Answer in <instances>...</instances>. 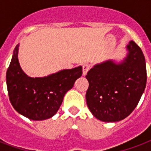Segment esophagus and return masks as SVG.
<instances>
[{
  "instance_id": "34e87169",
  "label": "esophagus",
  "mask_w": 151,
  "mask_h": 151,
  "mask_svg": "<svg viewBox=\"0 0 151 151\" xmlns=\"http://www.w3.org/2000/svg\"><path fill=\"white\" fill-rule=\"evenodd\" d=\"M83 74L84 75H86V73H88V71L89 70H90V65L89 64H88V63H85V64H83Z\"/></svg>"
}]
</instances>
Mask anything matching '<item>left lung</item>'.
<instances>
[{
	"instance_id": "obj_1",
	"label": "left lung",
	"mask_w": 151,
	"mask_h": 151,
	"mask_svg": "<svg viewBox=\"0 0 151 151\" xmlns=\"http://www.w3.org/2000/svg\"><path fill=\"white\" fill-rule=\"evenodd\" d=\"M126 58L116 63L107 60L88 72L86 102L97 119L116 122L127 117L136 107L146 88L147 68L141 48L133 41L126 47Z\"/></svg>"
}]
</instances>
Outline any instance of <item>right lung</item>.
<instances>
[{
    "instance_id": "obj_1",
    "label": "right lung",
    "mask_w": 151,
    "mask_h": 151,
    "mask_svg": "<svg viewBox=\"0 0 151 151\" xmlns=\"http://www.w3.org/2000/svg\"><path fill=\"white\" fill-rule=\"evenodd\" d=\"M19 47L17 45L14 49L6 73L11 103L18 113L29 119H48L56 114L65 94L82 75V67L63 70L43 78H30L20 67Z\"/></svg>"
}]
</instances>
